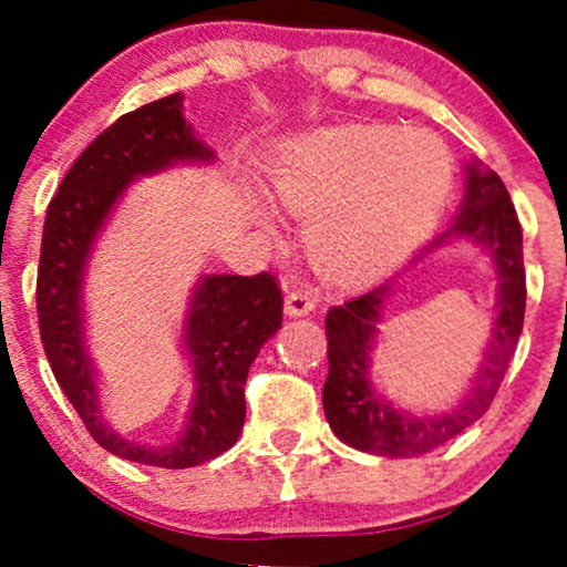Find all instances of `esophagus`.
Masks as SVG:
<instances>
[{"label": "esophagus", "mask_w": 567, "mask_h": 567, "mask_svg": "<svg viewBox=\"0 0 567 567\" xmlns=\"http://www.w3.org/2000/svg\"><path fill=\"white\" fill-rule=\"evenodd\" d=\"M317 306L315 292L309 288H292L288 296H285V315L288 317H306L311 315Z\"/></svg>", "instance_id": "1"}]
</instances>
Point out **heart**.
<instances>
[{
	"instance_id": "b5f03b06",
	"label": "heart",
	"mask_w": 567,
	"mask_h": 567,
	"mask_svg": "<svg viewBox=\"0 0 567 567\" xmlns=\"http://www.w3.org/2000/svg\"><path fill=\"white\" fill-rule=\"evenodd\" d=\"M451 186V154L426 130H328L292 141L271 165L277 202L306 218V256L336 285L400 264L437 224Z\"/></svg>"
}]
</instances>
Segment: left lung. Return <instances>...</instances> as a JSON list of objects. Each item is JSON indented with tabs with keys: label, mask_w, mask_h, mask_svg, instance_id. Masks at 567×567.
<instances>
[{
	"label": "left lung",
	"mask_w": 567,
	"mask_h": 567,
	"mask_svg": "<svg viewBox=\"0 0 567 567\" xmlns=\"http://www.w3.org/2000/svg\"><path fill=\"white\" fill-rule=\"evenodd\" d=\"M464 171L466 192L458 213L419 258L458 243L477 245L487 252L496 275V317L483 362L472 386L451 410L419 413L400 408L370 379L383 306L394 296L396 285L386 279L362 296L333 306L324 317L330 370L322 389V408L336 437L362 453L410 458L453 440L491 408L517 349L525 317L523 229L504 181L477 159L466 162Z\"/></svg>",
	"instance_id": "obj_1"
}]
</instances>
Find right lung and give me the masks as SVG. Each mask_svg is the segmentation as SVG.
I'll return each mask as SVG.
<instances>
[{"label": "right lung", "instance_id": "add662e5", "mask_svg": "<svg viewBox=\"0 0 567 567\" xmlns=\"http://www.w3.org/2000/svg\"><path fill=\"white\" fill-rule=\"evenodd\" d=\"M210 162L216 152L186 122L184 95L159 97L120 116L84 148L50 202L42 231L37 315L58 386L97 445L159 470L199 466L237 442L245 424L247 370L282 328V292L266 271L197 279L181 330L194 383L184 426L165 445H141L103 419L97 368L84 333V277L97 237L135 181L173 165Z\"/></svg>", "mask_w": 567, "mask_h": 567}]
</instances>
